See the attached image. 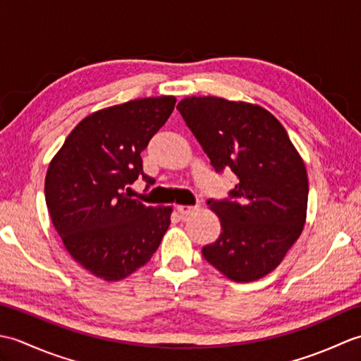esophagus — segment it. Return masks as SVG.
<instances>
[{
  "label": "esophagus",
  "instance_id": "1",
  "mask_svg": "<svg viewBox=\"0 0 361 361\" xmlns=\"http://www.w3.org/2000/svg\"><path fill=\"white\" fill-rule=\"evenodd\" d=\"M197 209H198L197 206H186V204L176 206V211L180 212L181 217H188V216H190V214H194Z\"/></svg>",
  "mask_w": 361,
  "mask_h": 361
}]
</instances>
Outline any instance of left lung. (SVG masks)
I'll return each instance as SVG.
<instances>
[{
    "instance_id": "8db88e82",
    "label": "left lung",
    "mask_w": 361,
    "mask_h": 361,
    "mask_svg": "<svg viewBox=\"0 0 361 361\" xmlns=\"http://www.w3.org/2000/svg\"><path fill=\"white\" fill-rule=\"evenodd\" d=\"M216 172L231 169L226 200H208L221 225L203 257L235 282H252L278 267L307 216L309 180L293 142L273 114L256 104L190 96L176 105Z\"/></svg>"
}]
</instances>
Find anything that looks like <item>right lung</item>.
<instances>
[{"mask_svg": "<svg viewBox=\"0 0 361 361\" xmlns=\"http://www.w3.org/2000/svg\"><path fill=\"white\" fill-rule=\"evenodd\" d=\"M173 96L144 97L83 118L51 159L44 197L52 225L75 262L104 281L145 265L171 225L172 206L126 192L142 176L141 152L173 111Z\"/></svg>", "mask_w": 361, "mask_h": 361, "instance_id": "obj_1", "label": "right lung"}]
</instances>
